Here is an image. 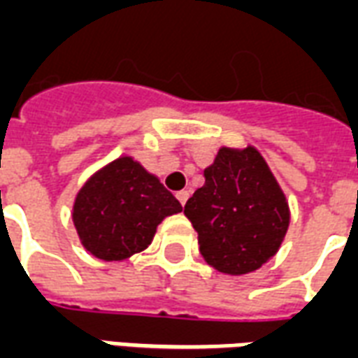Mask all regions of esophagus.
<instances>
[{
    "mask_svg": "<svg viewBox=\"0 0 358 358\" xmlns=\"http://www.w3.org/2000/svg\"><path fill=\"white\" fill-rule=\"evenodd\" d=\"M177 200L181 201V206H185L187 200H189V190H181V192H177Z\"/></svg>",
    "mask_w": 358,
    "mask_h": 358,
    "instance_id": "esophagus-1",
    "label": "esophagus"
}]
</instances>
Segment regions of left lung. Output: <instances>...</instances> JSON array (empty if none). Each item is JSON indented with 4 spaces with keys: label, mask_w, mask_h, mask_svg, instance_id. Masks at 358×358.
I'll return each instance as SVG.
<instances>
[{
    "label": "left lung",
    "mask_w": 358,
    "mask_h": 358,
    "mask_svg": "<svg viewBox=\"0 0 358 358\" xmlns=\"http://www.w3.org/2000/svg\"><path fill=\"white\" fill-rule=\"evenodd\" d=\"M203 177L185 206L203 260L228 275L262 268L278 255L291 222L287 196L264 157L252 145L220 147Z\"/></svg>",
    "instance_id": "1"
}]
</instances>
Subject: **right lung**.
I'll return each instance as SVG.
<instances>
[{
	"label": "right lung",
	"instance_id": "right-lung-1",
	"mask_svg": "<svg viewBox=\"0 0 358 358\" xmlns=\"http://www.w3.org/2000/svg\"><path fill=\"white\" fill-rule=\"evenodd\" d=\"M181 203L134 157H118L94 171L75 196L80 245L106 262H122L152 243L158 224L181 213Z\"/></svg>",
	"mask_w": 358,
	"mask_h": 358
}]
</instances>
